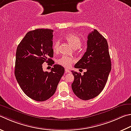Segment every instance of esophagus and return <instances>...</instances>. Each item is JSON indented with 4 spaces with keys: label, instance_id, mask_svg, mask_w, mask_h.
Returning <instances> with one entry per match:
<instances>
[{
    "label": "esophagus",
    "instance_id": "esophagus-1",
    "mask_svg": "<svg viewBox=\"0 0 131 131\" xmlns=\"http://www.w3.org/2000/svg\"><path fill=\"white\" fill-rule=\"evenodd\" d=\"M65 72L66 73H70V71L69 69H65Z\"/></svg>",
    "mask_w": 131,
    "mask_h": 131
}]
</instances>
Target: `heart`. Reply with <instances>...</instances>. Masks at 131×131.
<instances>
[{
  "label": "heart",
  "mask_w": 131,
  "mask_h": 131,
  "mask_svg": "<svg viewBox=\"0 0 131 131\" xmlns=\"http://www.w3.org/2000/svg\"><path fill=\"white\" fill-rule=\"evenodd\" d=\"M65 38L74 49L79 48L81 46V39L77 35L74 34H69L66 35ZM59 45H60V42L58 40L54 43L53 49L54 53H57L58 51ZM74 61V59L72 57L66 56H62L61 57L57 59V63L59 65L63 66L65 68L70 67Z\"/></svg>",
  "instance_id": "heart-1"
}]
</instances>
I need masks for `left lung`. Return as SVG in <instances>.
<instances>
[{"mask_svg": "<svg viewBox=\"0 0 131 131\" xmlns=\"http://www.w3.org/2000/svg\"><path fill=\"white\" fill-rule=\"evenodd\" d=\"M75 68L86 69L81 75L72 73L74 80L72 84L73 91L83 100L93 99L100 93L105 86L111 70V61L106 39L94 30L88 36L87 49Z\"/></svg>", "mask_w": 131, "mask_h": 131, "instance_id": "obj_1", "label": "left lung"}]
</instances>
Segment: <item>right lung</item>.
Here are the masks:
<instances>
[{"mask_svg":"<svg viewBox=\"0 0 131 131\" xmlns=\"http://www.w3.org/2000/svg\"><path fill=\"white\" fill-rule=\"evenodd\" d=\"M53 32V30L43 28L30 31L16 49V79L23 92L37 101H46L55 93L65 72L63 66L57 64L50 72L43 70L45 62L51 66L54 63L51 58L54 53Z\"/></svg>","mask_w":131,"mask_h":131,"instance_id":"obj_1","label":"right lung"}]
</instances>
